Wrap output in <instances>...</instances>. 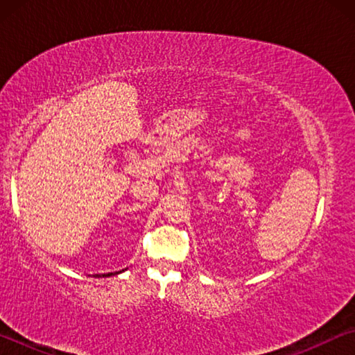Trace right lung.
<instances>
[{"mask_svg": "<svg viewBox=\"0 0 355 355\" xmlns=\"http://www.w3.org/2000/svg\"><path fill=\"white\" fill-rule=\"evenodd\" d=\"M110 275H112V272H111V274H103V275H98V274H95L94 277H110Z\"/></svg>", "mask_w": 355, "mask_h": 355, "instance_id": "1", "label": "right lung"}]
</instances>
